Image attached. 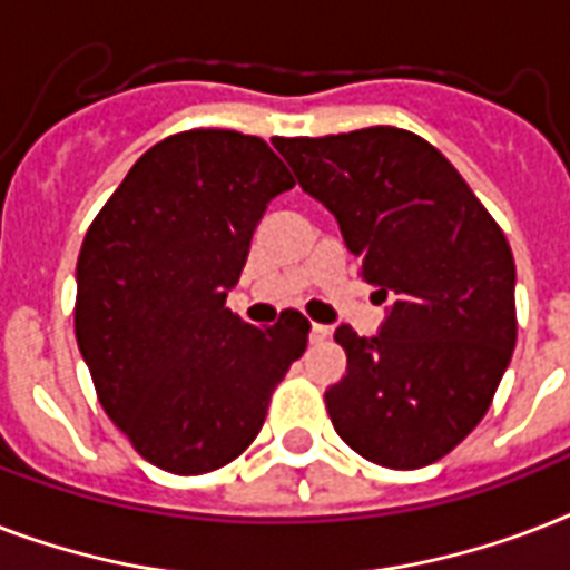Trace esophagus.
I'll use <instances>...</instances> for the list:
<instances>
[{
  "label": "esophagus",
  "instance_id": "1",
  "mask_svg": "<svg viewBox=\"0 0 570 570\" xmlns=\"http://www.w3.org/2000/svg\"><path fill=\"white\" fill-rule=\"evenodd\" d=\"M328 337H331L328 325H316V322H313V325H311V343H322V340H328Z\"/></svg>",
  "mask_w": 570,
  "mask_h": 570
}]
</instances>
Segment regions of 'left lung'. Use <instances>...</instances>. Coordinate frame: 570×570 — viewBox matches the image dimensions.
I'll list each match as a JSON object with an SVG mask.
<instances>
[{
  "mask_svg": "<svg viewBox=\"0 0 570 570\" xmlns=\"http://www.w3.org/2000/svg\"><path fill=\"white\" fill-rule=\"evenodd\" d=\"M302 189L328 206L361 277L393 295L375 337L340 325L331 423L366 461L416 470L485 416L518 340L514 257L450 159L399 127L272 138Z\"/></svg>",
  "mask_w": 570,
  "mask_h": 570,
  "instance_id": "obj_1",
  "label": "left lung"
}]
</instances>
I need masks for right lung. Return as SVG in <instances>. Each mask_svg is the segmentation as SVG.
Here are the masks:
<instances>
[{
    "label": "right lung",
    "instance_id": "add662e5",
    "mask_svg": "<svg viewBox=\"0 0 570 570\" xmlns=\"http://www.w3.org/2000/svg\"><path fill=\"white\" fill-rule=\"evenodd\" d=\"M293 186L263 138L189 129L150 147L85 233L76 343L102 411L156 468L230 464L307 348L298 311L257 328L224 307L266 204Z\"/></svg>",
    "mask_w": 570,
    "mask_h": 570
}]
</instances>
